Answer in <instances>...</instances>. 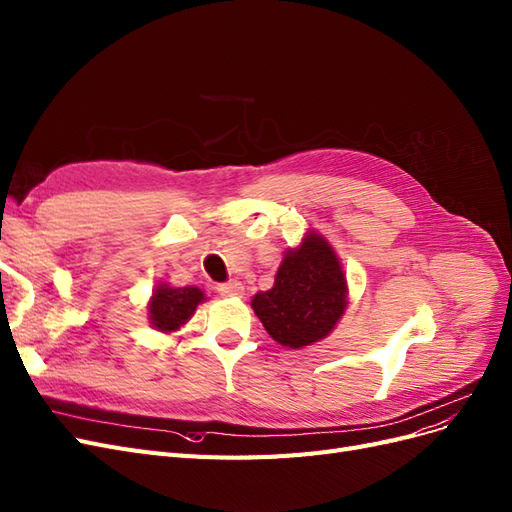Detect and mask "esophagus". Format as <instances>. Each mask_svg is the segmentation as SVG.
<instances>
[{
  "label": "esophagus",
  "mask_w": 512,
  "mask_h": 512,
  "mask_svg": "<svg viewBox=\"0 0 512 512\" xmlns=\"http://www.w3.org/2000/svg\"><path fill=\"white\" fill-rule=\"evenodd\" d=\"M217 289L221 295H225V298H242L244 295V285L240 280H229V283H223Z\"/></svg>",
  "instance_id": "esophagus-1"
}]
</instances>
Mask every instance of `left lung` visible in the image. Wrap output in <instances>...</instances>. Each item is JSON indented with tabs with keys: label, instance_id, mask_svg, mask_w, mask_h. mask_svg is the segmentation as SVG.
<instances>
[{
	"label": "left lung",
	"instance_id": "1",
	"mask_svg": "<svg viewBox=\"0 0 512 512\" xmlns=\"http://www.w3.org/2000/svg\"><path fill=\"white\" fill-rule=\"evenodd\" d=\"M349 304V285L334 246L321 234H304L280 261L274 285L253 295L251 306L278 344L304 349L334 332Z\"/></svg>",
	"mask_w": 512,
	"mask_h": 512
}]
</instances>
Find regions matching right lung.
<instances>
[{
  "label": "right lung",
  "mask_w": 512,
  "mask_h": 512,
  "mask_svg": "<svg viewBox=\"0 0 512 512\" xmlns=\"http://www.w3.org/2000/svg\"><path fill=\"white\" fill-rule=\"evenodd\" d=\"M206 302V293L200 287H172L157 283L148 300V323L161 334H174L185 327L195 315L197 306Z\"/></svg>",
  "instance_id": "right-lung-1"
}]
</instances>
